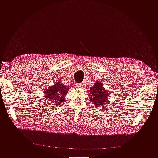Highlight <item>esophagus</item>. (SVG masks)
Segmentation results:
<instances>
[{
	"instance_id": "obj_1",
	"label": "esophagus",
	"mask_w": 158,
	"mask_h": 158,
	"mask_svg": "<svg viewBox=\"0 0 158 158\" xmlns=\"http://www.w3.org/2000/svg\"><path fill=\"white\" fill-rule=\"evenodd\" d=\"M84 84H82V83H77L76 84V87H79V88H82V87H83L84 85H83Z\"/></svg>"
}]
</instances>
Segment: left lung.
<instances>
[{
  "label": "left lung",
  "instance_id": "8db88e82",
  "mask_svg": "<svg viewBox=\"0 0 158 158\" xmlns=\"http://www.w3.org/2000/svg\"><path fill=\"white\" fill-rule=\"evenodd\" d=\"M90 102L94 103L95 106H100L108 100L109 94L106 92L102 83L97 81L94 85L91 87Z\"/></svg>",
  "mask_w": 158,
  "mask_h": 158
}]
</instances>
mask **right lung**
<instances>
[{
  "mask_svg": "<svg viewBox=\"0 0 158 158\" xmlns=\"http://www.w3.org/2000/svg\"><path fill=\"white\" fill-rule=\"evenodd\" d=\"M69 89V88L65 85L57 82L52 86L45 90V97L54 102L55 103V105H59V103L64 101V96L67 94Z\"/></svg>",
  "mask_w": 158,
  "mask_h": 158,
  "instance_id": "right-lung-1",
  "label": "right lung"
}]
</instances>
